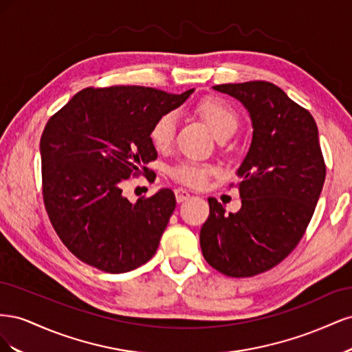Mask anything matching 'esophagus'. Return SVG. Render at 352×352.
Here are the masks:
<instances>
[{
  "mask_svg": "<svg viewBox=\"0 0 352 352\" xmlns=\"http://www.w3.org/2000/svg\"><path fill=\"white\" fill-rule=\"evenodd\" d=\"M175 195H176V201L177 202H185V201H188L190 198V192H188V190L184 189V188L175 189Z\"/></svg>",
  "mask_w": 352,
  "mask_h": 352,
  "instance_id": "1",
  "label": "esophagus"
}]
</instances>
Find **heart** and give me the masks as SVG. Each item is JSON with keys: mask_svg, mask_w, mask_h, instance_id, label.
<instances>
[{"mask_svg": "<svg viewBox=\"0 0 352 352\" xmlns=\"http://www.w3.org/2000/svg\"><path fill=\"white\" fill-rule=\"evenodd\" d=\"M195 113L204 120L217 140L232 136L238 129L239 117L233 107L219 98H204L199 101L195 107ZM179 124V116L176 111H167L155 120L150 138L151 142L158 151H167L175 141V135ZM217 172L216 167L198 162H182L170 168L172 175L177 182L189 186H202L206 184L208 176Z\"/></svg>", "mask_w": 352, "mask_h": 352, "instance_id": "b5f03b06", "label": "heart"}]
</instances>
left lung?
<instances>
[{
    "instance_id": "1",
    "label": "left lung",
    "mask_w": 352,
    "mask_h": 352,
    "mask_svg": "<svg viewBox=\"0 0 352 352\" xmlns=\"http://www.w3.org/2000/svg\"><path fill=\"white\" fill-rule=\"evenodd\" d=\"M238 100L252 126L251 146L236 170L241 208L208 198L199 233L207 263L230 278L270 270L302 238L320 197L326 167L313 116L263 80L212 87Z\"/></svg>"
}]
</instances>
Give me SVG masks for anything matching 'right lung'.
I'll list each match as a JSON object with an SVG mask.
<instances>
[{"label": "right lung", "instance_id": "1", "mask_svg": "<svg viewBox=\"0 0 352 352\" xmlns=\"http://www.w3.org/2000/svg\"><path fill=\"white\" fill-rule=\"evenodd\" d=\"M192 94L87 88L48 120L39 146L45 208L63 243L83 263L117 274L153 258L175 194L163 188L131 202L122 184L157 158L150 138L155 120Z\"/></svg>", "mask_w": 352, "mask_h": 352}]
</instances>
